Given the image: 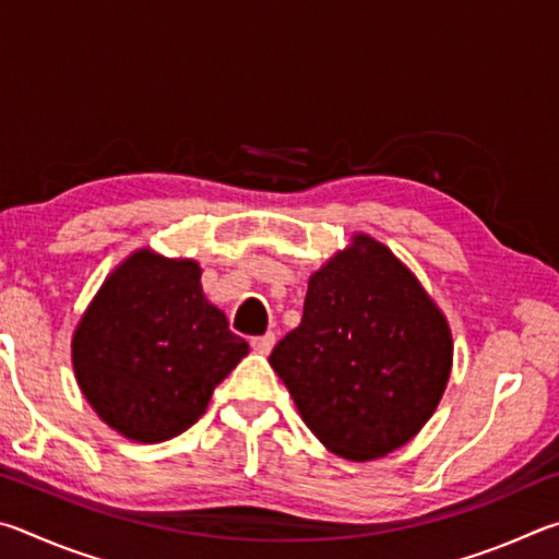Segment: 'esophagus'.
<instances>
[{
	"mask_svg": "<svg viewBox=\"0 0 559 559\" xmlns=\"http://www.w3.org/2000/svg\"><path fill=\"white\" fill-rule=\"evenodd\" d=\"M273 345H276V335H273V333H266V335L251 340L253 353H259V355H269L271 349H273Z\"/></svg>",
	"mask_w": 559,
	"mask_h": 559,
	"instance_id": "1",
	"label": "esophagus"
}]
</instances>
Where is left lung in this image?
Wrapping results in <instances>:
<instances>
[{"mask_svg": "<svg viewBox=\"0 0 559 559\" xmlns=\"http://www.w3.org/2000/svg\"><path fill=\"white\" fill-rule=\"evenodd\" d=\"M269 362L328 451L372 461L412 441L437 412L453 340L419 278L357 231L308 278L300 325Z\"/></svg>", "mask_w": 559, "mask_h": 559, "instance_id": "8db88e82", "label": "left lung"}]
</instances>
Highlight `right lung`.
I'll return each instance as SVG.
<instances>
[{"label": "right lung", "instance_id": "obj_1", "mask_svg": "<svg viewBox=\"0 0 559 559\" xmlns=\"http://www.w3.org/2000/svg\"><path fill=\"white\" fill-rule=\"evenodd\" d=\"M246 355L249 343L206 300L200 263L147 246L108 273L71 337L83 396L110 429L138 443L192 427Z\"/></svg>", "mask_w": 559, "mask_h": 559}]
</instances>
